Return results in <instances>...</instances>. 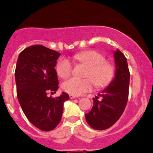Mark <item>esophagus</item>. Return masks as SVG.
Here are the masks:
<instances>
[{
  "instance_id": "obj_1",
  "label": "esophagus",
  "mask_w": 153,
  "mask_h": 153,
  "mask_svg": "<svg viewBox=\"0 0 153 153\" xmlns=\"http://www.w3.org/2000/svg\"><path fill=\"white\" fill-rule=\"evenodd\" d=\"M76 96H74V95H71V94H70V98L71 99V100H72V99H75V98H76Z\"/></svg>"
}]
</instances>
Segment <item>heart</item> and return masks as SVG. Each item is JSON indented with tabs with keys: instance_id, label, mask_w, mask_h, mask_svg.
Segmentation results:
<instances>
[{
	"instance_id": "obj_1",
	"label": "heart",
	"mask_w": 153,
	"mask_h": 153,
	"mask_svg": "<svg viewBox=\"0 0 153 153\" xmlns=\"http://www.w3.org/2000/svg\"><path fill=\"white\" fill-rule=\"evenodd\" d=\"M76 61L87 66L86 79L71 78L64 81L62 88L71 95L79 96L90 91L95 84L98 87L106 86L111 81L113 76V67L105 60L103 55L97 51H86L74 55ZM73 65L67 59H61L56 65V73L61 78H67L71 74Z\"/></svg>"
}]
</instances>
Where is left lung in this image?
I'll list each match as a JSON object with an SVG mask.
<instances>
[{
	"label": "left lung",
	"instance_id": "left-lung-1",
	"mask_svg": "<svg viewBox=\"0 0 153 153\" xmlns=\"http://www.w3.org/2000/svg\"><path fill=\"white\" fill-rule=\"evenodd\" d=\"M116 65L114 79L109 86L93 98L91 110L85 115L87 123L94 129L104 130L120 118L126 106L129 96V70L127 60L119 49L113 53ZM102 98L101 101L98 99Z\"/></svg>",
	"mask_w": 153,
	"mask_h": 153
}]
</instances>
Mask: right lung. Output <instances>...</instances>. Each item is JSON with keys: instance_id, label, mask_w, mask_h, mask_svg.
<instances>
[{"instance_id": "obj_1", "label": "right lung", "mask_w": 153, "mask_h": 153, "mask_svg": "<svg viewBox=\"0 0 153 153\" xmlns=\"http://www.w3.org/2000/svg\"><path fill=\"white\" fill-rule=\"evenodd\" d=\"M60 53L42 45H33L19 54L15 70L17 95L22 110L30 122L43 131H51L59 124L63 103L69 95L47 97L56 93L58 79L54 69Z\"/></svg>"}]
</instances>
